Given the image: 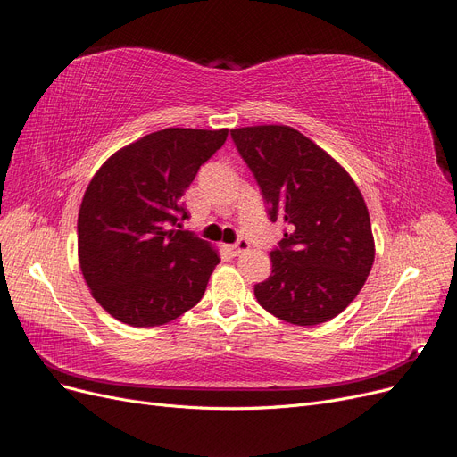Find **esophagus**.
<instances>
[{
  "label": "esophagus",
  "mask_w": 457,
  "mask_h": 457,
  "mask_svg": "<svg viewBox=\"0 0 457 457\" xmlns=\"http://www.w3.org/2000/svg\"><path fill=\"white\" fill-rule=\"evenodd\" d=\"M248 246H250V245H248V243H246L245 239H239L237 243H235V245H231V246L228 248V250L231 252V254H233V256H239V254H243V252H245V250H248Z\"/></svg>",
  "instance_id": "obj_1"
}]
</instances>
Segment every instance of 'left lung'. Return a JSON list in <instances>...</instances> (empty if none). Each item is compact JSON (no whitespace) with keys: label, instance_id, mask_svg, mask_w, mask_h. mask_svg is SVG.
<instances>
[{"label":"left lung","instance_id":"obj_1","mask_svg":"<svg viewBox=\"0 0 457 457\" xmlns=\"http://www.w3.org/2000/svg\"><path fill=\"white\" fill-rule=\"evenodd\" d=\"M254 173L271 222L288 229L271 252L273 271L254 286L260 305L295 326L341 314L363 288L375 239L356 182L326 150L290 126L231 129Z\"/></svg>","mask_w":457,"mask_h":457}]
</instances>
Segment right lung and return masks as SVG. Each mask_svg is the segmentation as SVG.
Wrapping results in <instances>:
<instances>
[{
  "label": "right lung",
  "mask_w": 457,
  "mask_h": 457,
  "mask_svg": "<svg viewBox=\"0 0 457 457\" xmlns=\"http://www.w3.org/2000/svg\"><path fill=\"white\" fill-rule=\"evenodd\" d=\"M228 129L148 133L99 167L79 209V263L94 299L133 328L163 326L197 305L218 252L180 229L182 195Z\"/></svg>",
  "instance_id": "add662e5"
}]
</instances>
